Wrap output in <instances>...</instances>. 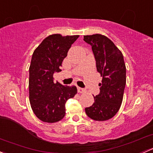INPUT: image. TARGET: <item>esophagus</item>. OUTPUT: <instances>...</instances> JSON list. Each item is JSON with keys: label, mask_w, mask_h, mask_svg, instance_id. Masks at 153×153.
Instances as JSON below:
<instances>
[{"label": "esophagus", "mask_w": 153, "mask_h": 153, "mask_svg": "<svg viewBox=\"0 0 153 153\" xmlns=\"http://www.w3.org/2000/svg\"><path fill=\"white\" fill-rule=\"evenodd\" d=\"M85 89H83V88L78 87V92H79V93H84V92H85Z\"/></svg>", "instance_id": "1"}]
</instances>
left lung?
I'll return each instance as SVG.
<instances>
[{"instance_id":"left-lung-1","label":"left lung","mask_w":153,"mask_h":153,"mask_svg":"<svg viewBox=\"0 0 153 153\" xmlns=\"http://www.w3.org/2000/svg\"><path fill=\"white\" fill-rule=\"evenodd\" d=\"M84 41L92 47L97 71L102 77L100 93L94 96L95 102L85 108V112L95 121H106L118 112L123 101L126 85L124 57L114 43L101 34L84 35Z\"/></svg>"}]
</instances>
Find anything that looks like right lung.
<instances>
[{
    "label": "right lung",
    "mask_w": 153,
    "mask_h": 153,
    "mask_svg": "<svg viewBox=\"0 0 153 153\" xmlns=\"http://www.w3.org/2000/svg\"><path fill=\"white\" fill-rule=\"evenodd\" d=\"M78 37L51 35L32 54L29 67V102L35 115L44 122L61 121L65 116L66 102L77 93L76 86L54 82L53 74L61 72L63 61Z\"/></svg>",
    "instance_id": "right-lung-1"
}]
</instances>
